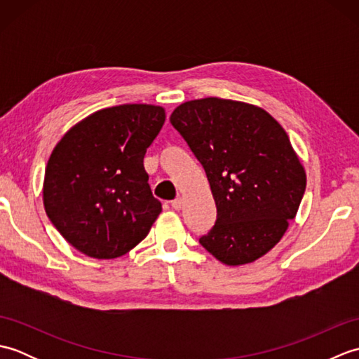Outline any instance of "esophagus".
Segmentation results:
<instances>
[{
  "label": "esophagus",
  "instance_id": "obj_1",
  "mask_svg": "<svg viewBox=\"0 0 359 359\" xmlns=\"http://www.w3.org/2000/svg\"><path fill=\"white\" fill-rule=\"evenodd\" d=\"M171 207H172L174 210H180L182 207H184V201H182L180 197H177V199H174V201L171 202Z\"/></svg>",
  "mask_w": 359,
  "mask_h": 359
}]
</instances>
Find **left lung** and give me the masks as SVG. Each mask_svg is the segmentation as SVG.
<instances>
[{
	"instance_id": "8db88e82",
	"label": "left lung",
	"mask_w": 359,
	"mask_h": 359,
	"mask_svg": "<svg viewBox=\"0 0 359 359\" xmlns=\"http://www.w3.org/2000/svg\"><path fill=\"white\" fill-rule=\"evenodd\" d=\"M170 120L202 163L216 202V224L201 245L233 266L269 253L307 184L284 128L262 108L217 97L182 103Z\"/></svg>"
}]
</instances>
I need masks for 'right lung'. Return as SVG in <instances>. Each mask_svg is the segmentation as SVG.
<instances>
[{
	"mask_svg": "<svg viewBox=\"0 0 359 359\" xmlns=\"http://www.w3.org/2000/svg\"><path fill=\"white\" fill-rule=\"evenodd\" d=\"M163 123L162 106H112L55 144L44 172V210L83 255L120 257L148 236L162 203L151 193L143 157Z\"/></svg>",
	"mask_w": 359,
	"mask_h": 359,
	"instance_id": "obj_1",
	"label": "right lung"
}]
</instances>
